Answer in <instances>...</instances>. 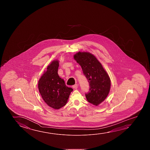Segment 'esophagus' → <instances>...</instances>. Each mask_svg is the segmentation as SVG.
<instances>
[{
  "mask_svg": "<svg viewBox=\"0 0 150 150\" xmlns=\"http://www.w3.org/2000/svg\"><path fill=\"white\" fill-rule=\"evenodd\" d=\"M72 87L74 89H77L78 87V85H77V84H75L74 85H73Z\"/></svg>",
  "mask_w": 150,
  "mask_h": 150,
  "instance_id": "1",
  "label": "esophagus"
}]
</instances>
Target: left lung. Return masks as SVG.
Listing matches in <instances>:
<instances>
[{
  "label": "left lung",
  "mask_w": 150,
  "mask_h": 150,
  "mask_svg": "<svg viewBox=\"0 0 150 150\" xmlns=\"http://www.w3.org/2000/svg\"><path fill=\"white\" fill-rule=\"evenodd\" d=\"M74 59L81 67L83 74L89 83V89L85 93L89 103L97 106L108 96L110 79L96 57L88 52H79Z\"/></svg>",
  "instance_id": "obj_1"
}]
</instances>
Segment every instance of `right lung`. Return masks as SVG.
Wrapping results in <instances>:
<instances>
[{
  "label": "right lung",
  "mask_w": 150,
  "mask_h": 150,
  "mask_svg": "<svg viewBox=\"0 0 150 150\" xmlns=\"http://www.w3.org/2000/svg\"><path fill=\"white\" fill-rule=\"evenodd\" d=\"M59 64L58 61L52 62L38 83L42 98L48 106L55 109H59L66 105L73 90L66 86L64 80L59 76Z\"/></svg>",
  "instance_id": "right-lung-1"
}]
</instances>
